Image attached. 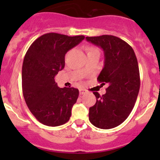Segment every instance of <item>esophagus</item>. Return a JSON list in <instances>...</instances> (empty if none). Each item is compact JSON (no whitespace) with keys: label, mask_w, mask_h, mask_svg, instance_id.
<instances>
[{"label":"esophagus","mask_w":160,"mask_h":160,"mask_svg":"<svg viewBox=\"0 0 160 160\" xmlns=\"http://www.w3.org/2000/svg\"><path fill=\"white\" fill-rule=\"evenodd\" d=\"M79 91H80V95L84 94V93H86V90H85V89H83V88H81V89L79 90Z\"/></svg>","instance_id":"34e87169"}]
</instances>
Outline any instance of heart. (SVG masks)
<instances>
[{
    "instance_id": "heart-1",
    "label": "heart",
    "mask_w": 160,
    "mask_h": 160,
    "mask_svg": "<svg viewBox=\"0 0 160 160\" xmlns=\"http://www.w3.org/2000/svg\"><path fill=\"white\" fill-rule=\"evenodd\" d=\"M94 51H98V49L94 47H89L88 49V52H94Z\"/></svg>"
}]
</instances>
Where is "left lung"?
<instances>
[{
  "label": "left lung",
  "mask_w": 160,
  "mask_h": 160,
  "mask_svg": "<svg viewBox=\"0 0 160 160\" xmlns=\"http://www.w3.org/2000/svg\"><path fill=\"white\" fill-rule=\"evenodd\" d=\"M86 39L104 51L98 80L108 84L104 94L93 92L97 101L90 108L89 120L97 128L110 129L125 122L135 106L140 88L138 61L133 49L120 38L104 35Z\"/></svg>",
  "instance_id": "left-lung-1"
}]
</instances>
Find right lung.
<instances>
[{
    "label": "right lung",
    "instance_id": "1",
    "mask_svg": "<svg viewBox=\"0 0 160 160\" xmlns=\"http://www.w3.org/2000/svg\"><path fill=\"white\" fill-rule=\"evenodd\" d=\"M83 35L45 34L28 48L22 65V92L32 114L42 124L59 126L67 123L77 102L79 90L58 87L55 76L65 67V55Z\"/></svg>",
    "mask_w": 160,
    "mask_h": 160
}]
</instances>
